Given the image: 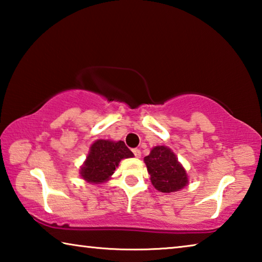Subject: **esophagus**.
Returning a JSON list of instances; mask_svg holds the SVG:
<instances>
[{
	"mask_svg": "<svg viewBox=\"0 0 262 262\" xmlns=\"http://www.w3.org/2000/svg\"><path fill=\"white\" fill-rule=\"evenodd\" d=\"M133 152H134V156H135L136 158H140V157H141V150H140V149H137V148L133 149Z\"/></svg>",
	"mask_w": 262,
	"mask_h": 262,
	"instance_id": "34e87169",
	"label": "esophagus"
}]
</instances>
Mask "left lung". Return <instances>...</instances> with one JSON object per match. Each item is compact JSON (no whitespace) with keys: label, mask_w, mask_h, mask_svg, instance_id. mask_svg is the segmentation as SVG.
Here are the masks:
<instances>
[{"label":"left lung","mask_w":262,"mask_h":262,"mask_svg":"<svg viewBox=\"0 0 262 262\" xmlns=\"http://www.w3.org/2000/svg\"><path fill=\"white\" fill-rule=\"evenodd\" d=\"M144 162L147 164L151 183L159 192H176L188 183L185 168L167 147H155L149 156L144 157Z\"/></svg>","instance_id":"8db88e82"}]
</instances>
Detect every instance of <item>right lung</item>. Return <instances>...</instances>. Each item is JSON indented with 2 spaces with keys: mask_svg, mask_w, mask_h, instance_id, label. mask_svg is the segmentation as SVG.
Returning <instances> with one entry per match:
<instances>
[{
  "mask_svg": "<svg viewBox=\"0 0 262 262\" xmlns=\"http://www.w3.org/2000/svg\"><path fill=\"white\" fill-rule=\"evenodd\" d=\"M133 156L134 154L126 147L125 142L98 140L91 145L90 154L81 168V174L89 183H104L113 174L122 158Z\"/></svg>",
  "mask_w": 262,
  "mask_h": 262,
  "instance_id": "1",
  "label": "right lung"
}]
</instances>
